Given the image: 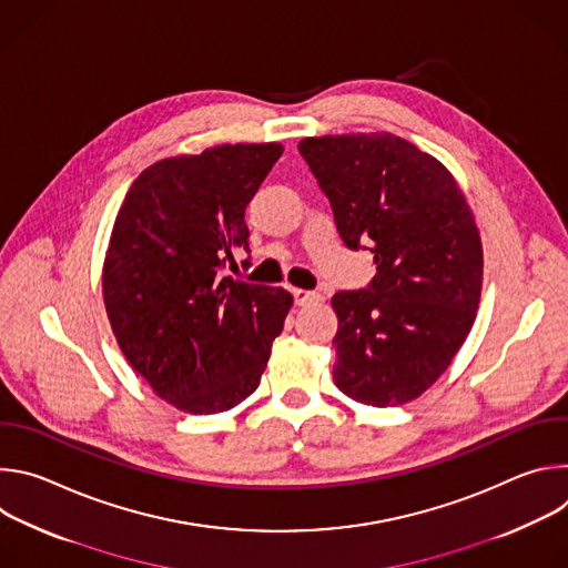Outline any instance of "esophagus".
I'll return each mask as SVG.
<instances>
[{
  "instance_id": "esophagus-1",
  "label": "esophagus",
  "mask_w": 568,
  "mask_h": 568,
  "mask_svg": "<svg viewBox=\"0 0 568 568\" xmlns=\"http://www.w3.org/2000/svg\"><path fill=\"white\" fill-rule=\"evenodd\" d=\"M292 296H294V303L296 305H310V303H314V301H321V294L318 292H310V290H301V287H296V290H292Z\"/></svg>"
}]
</instances>
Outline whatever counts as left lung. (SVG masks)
Instances as JSON below:
<instances>
[{"mask_svg": "<svg viewBox=\"0 0 568 568\" xmlns=\"http://www.w3.org/2000/svg\"><path fill=\"white\" fill-rule=\"evenodd\" d=\"M298 152L328 195L351 250L368 242L375 278L337 292V388L397 407L420 397L467 339L483 285V245L456 178L390 132L305 136Z\"/></svg>", "mask_w": 568, "mask_h": 568, "instance_id": "1", "label": "left lung"}]
</instances>
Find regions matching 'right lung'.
<instances>
[{
	"label": "right lung",
	"mask_w": 568,
	"mask_h": 568,
	"mask_svg": "<svg viewBox=\"0 0 568 568\" xmlns=\"http://www.w3.org/2000/svg\"><path fill=\"white\" fill-rule=\"evenodd\" d=\"M283 145L224 143L154 161L130 186L103 261V301L130 366L175 409H233L261 384L294 303L220 270L250 250L245 209Z\"/></svg>",
	"instance_id": "right-lung-1"
}]
</instances>
